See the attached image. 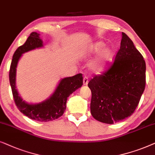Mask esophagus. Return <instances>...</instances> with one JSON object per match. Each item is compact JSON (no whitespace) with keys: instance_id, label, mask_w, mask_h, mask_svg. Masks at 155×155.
Returning <instances> with one entry per match:
<instances>
[{"instance_id":"34e87169","label":"esophagus","mask_w":155,"mask_h":155,"mask_svg":"<svg viewBox=\"0 0 155 155\" xmlns=\"http://www.w3.org/2000/svg\"><path fill=\"white\" fill-rule=\"evenodd\" d=\"M83 81H84V85H87L88 83V79L87 76H84Z\"/></svg>"}]
</instances>
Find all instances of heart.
Wrapping results in <instances>:
<instances>
[{
	"label": "heart",
	"instance_id": "1",
	"mask_svg": "<svg viewBox=\"0 0 155 155\" xmlns=\"http://www.w3.org/2000/svg\"><path fill=\"white\" fill-rule=\"evenodd\" d=\"M105 46L103 42H98L91 45L88 49L89 54H95L98 52ZM115 53L112 48H105L99 53L97 58L91 64V68L96 72H101L106 69V66L113 61Z\"/></svg>",
	"mask_w": 155,
	"mask_h": 155
}]
</instances>
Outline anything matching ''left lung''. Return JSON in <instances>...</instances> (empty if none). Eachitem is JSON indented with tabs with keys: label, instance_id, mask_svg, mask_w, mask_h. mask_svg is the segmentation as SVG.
Segmentation results:
<instances>
[{
	"label": "left lung",
	"instance_id": "1",
	"mask_svg": "<svg viewBox=\"0 0 155 155\" xmlns=\"http://www.w3.org/2000/svg\"><path fill=\"white\" fill-rule=\"evenodd\" d=\"M115 60L88 82L91 113L100 122L113 124L130 117L139 104L146 84V64L133 41L122 32Z\"/></svg>",
	"mask_w": 155,
	"mask_h": 155
}]
</instances>
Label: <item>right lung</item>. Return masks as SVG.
Wrapping results in <instances>:
<instances>
[{
    "mask_svg": "<svg viewBox=\"0 0 155 155\" xmlns=\"http://www.w3.org/2000/svg\"><path fill=\"white\" fill-rule=\"evenodd\" d=\"M40 34L32 32L22 46L18 47L14 53L9 71V80L14 101L20 112L29 118L40 122H47L59 118L66 110L67 98L76 89L83 85V76L78 74L71 77L61 79L55 91L45 101L38 104H28L18 94L15 88L16 67L22 54L26 51L43 46Z\"/></svg>",
    "mask_w": 155,
    "mask_h": 155,
    "instance_id": "1",
    "label": "right lung"
}]
</instances>
